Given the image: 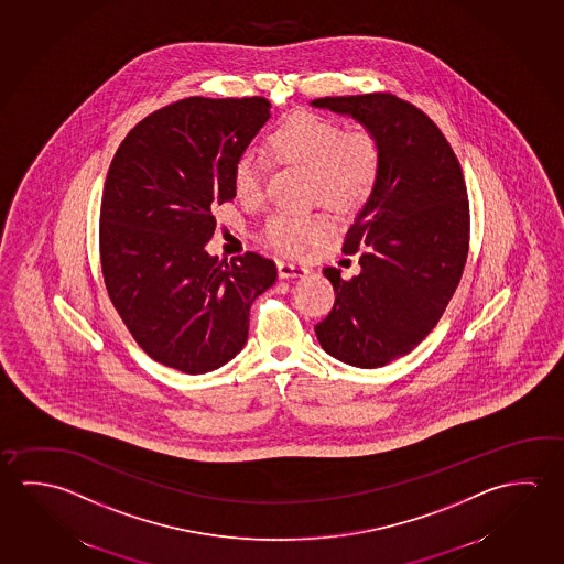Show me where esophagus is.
Returning <instances> with one entry per match:
<instances>
[{
  "mask_svg": "<svg viewBox=\"0 0 564 564\" xmlns=\"http://www.w3.org/2000/svg\"><path fill=\"white\" fill-rule=\"evenodd\" d=\"M278 271L281 279L305 278L306 273H308V269L303 268V265L286 263V261H279Z\"/></svg>",
  "mask_w": 564,
  "mask_h": 564,
  "instance_id": "obj_1",
  "label": "esophagus"
}]
</instances>
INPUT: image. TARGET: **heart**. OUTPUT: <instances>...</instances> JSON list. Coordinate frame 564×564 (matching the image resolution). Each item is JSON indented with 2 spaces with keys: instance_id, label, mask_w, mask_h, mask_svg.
<instances>
[{
  "instance_id": "b5f03b06",
  "label": "heart",
  "mask_w": 564,
  "mask_h": 564,
  "mask_svg": "<svg viewBox=\"0 0 564 564\" xmlns=\"http://www.w3.org/2000/svg\"><path fill=\"white\" fill-rule=\"evenodd\" d=\"M269 155L283 165L311 173L313 194L334 210L358 208L378 183L381 166L379 141L370 130L341 128L340 121L314 111H293L268 135ZM268 159L248 149L231 169L234 193L246 203L261 196ZM328 234V220L321 214H271L263 238L271 248L299 256Z\"/></svg>"
}]
</instances>
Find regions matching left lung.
Instances as JSON below:
<instances>
[{"mask_svg":"<svg viewBox=\"0 0 564 564\" xmlns=\"http://www.w3.org/2000/svg\"><path fill=\"white\" fill-rule=\"evenodd\" d=\"M311 104L360 121L381 149L378 183L341 248L361 251L360 275L324 269L336 301L314 326L336 360L381 368L425 340L460 283L470 240L466 183L443 131L413 104L388 93Z\"/></svg>","mask_w":564,"mask_h":564,"instance_id":"obj_1","label":"left lung"}]
</instances>
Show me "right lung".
Returning <instances> with one entry per match:
<instances>
[{
	"instance_id": "right-lung-1",
	"label": "right lung",
	"mask_w": 564,
	"mask_h": 564,
	"mask_svg": "<svg viewBox=\"0 0 564 564\" xmlns=\"http://www.w3.org/2000/svg\"><path fill=\"white\" fill-rule=\"evenodd\" d=\"M265 98L193 96L149 113L111 159L100 261L111 305L153 360L218 370L248 340L251 303L275 283L271 259L204 250L213 210L236 193L231 169L269 120Z\"/></svg>"
}]
</instances>
